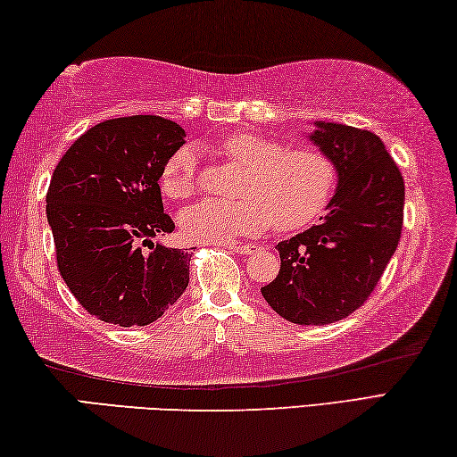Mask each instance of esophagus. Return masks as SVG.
Here are the masks:
<instances>
[{"mask_svg": "<svg viewBox=\"0 0 457 457\" xmlns=\"http://www.w3.org/2000/svg\"><path fill=\"white\" fill-rule=\"evenodd\" d=\"M227 249H230L233 253H237V255H251V253L257 251L255 245H243V243H233L228 245Z\"/></svg>", "mask_w": 457, "mask_h": 457, "instance_id": "1", "label": "esophagus"}]
</instances>
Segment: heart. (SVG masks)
<instances>
[{
  "label": "heart",
  "mask_w": 457,
  "mask_h": 457,
  "mask_svg": "<svg viewBox=\"0 0 457 457\" xmlns=\"http://www.w3.org/2000/svg\"><path fill=\"white\" fill-rule=\"evenodd\" d=\"M220 154L245 170L237 202H198L179 214L184 237L200 243H227L255 237L275 224L294 233L326 211L338 182V168L320 147H287L257 133H233L220 141ZM162 192L171 200H188L198 188L194 152L182 147L163 163Z\"/></svg>",
  "instance_id": "b5f03b06"
}]
</instances>
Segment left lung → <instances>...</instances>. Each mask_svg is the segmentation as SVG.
<instances>
[{"mask_svg":"<svg viewBox=\"0 0 457 457\" xmlns=\"http://www.w3.org/2000/svg\"><path fill=\"white\" fill-rule=\"evenodd\" d=\"M310 139L338 168V190L320 224L281 241L279 275L261 287L267 303L294 324L324 326L370 297L397 249L405 182L375 133L316 123Z\"/></svg>","mask_w":457,"mask_h":457,"instance_id":"1","label":"left lung"}]
</instances>
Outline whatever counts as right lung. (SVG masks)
I'll return each mask as SVG.
<instances>
[{"label":"right lung","mask_w":457,"mask_h":457,"mask_svg":"<svg viewBox=\"0 0 457 457\" xmlns=\"http://www.w3.org/2000/svg\"><path fill=\"white\" fill-rule=\"evenodd\" d=\"M184 137L170 119H109L82 133L52 174L46 216L58 271L101 321L147 326L188 287L192 253L152 241L176 228L158 179Z\"/></svg>","instance_id":"obj_1"}]
</instances>
